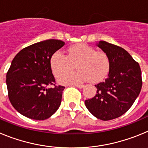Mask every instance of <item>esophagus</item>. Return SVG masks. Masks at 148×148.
I'll return each mask as SVG.
<instances>
[{
	"instance_id": "1",
	"label": "esophagus",
	"mask_w": 148,
	"mask_h": 148,
	"mask_svg": "<svg viewBox=\"0 0 148 148\" xmlns=\"http://www.w3.org/2000/svg\"><path fill=\"white\" fill-rule=\"evenodd\" d=\"M74 86H75V87H78V88H79V89H82V88H83L84 87L83 84H75Z\"/></svg>"
}]
</instances>
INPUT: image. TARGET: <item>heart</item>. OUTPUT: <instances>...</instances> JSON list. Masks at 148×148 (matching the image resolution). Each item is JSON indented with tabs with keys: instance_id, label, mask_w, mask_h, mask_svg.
Instances as JSON below:
<instances>
[{
	"instance_id": "heart-1",
	"label": "heart",
	"mask_w": 148,
	"mask_h": 148,
	"mask_svg": "<svg viewBox=\"0 0 148 148\" xmlns=\"http://www.w3.org/2000/svg\"><path fill=\"white\" fill-rule=\"evenodd\" d=\"M75 64L78 71L65 74ZM50 66L56 77L63 75L59 82L64 84H78L90 80L96 83L102 81L110 71V60L107 53L95 51L85 44L71 46L67 56L61 51H56L50 58Z\"/></svg>"
}]
</instances>
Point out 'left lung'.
Wrapping results in <instances>:
<instances>
[{
  "label": "left lung",
  "mask_w": 148,
  "mask_h": 148,
  "mask_svg": "<svg viewBox=\"0 0 148 148\" xmlns=\"http://www.w3.org/2000/svg\"><path fill=\"white\" fill-rule=\"evenodd\" d=\"M97 46L110 60L108 78L96 84V94L85 101L88 110L103 121L114 119L131 108L140 93L142 72L138 63L125 49L104 40Z\"/></svg>",
  "instance_id": "obj_1"
}]
</instances>
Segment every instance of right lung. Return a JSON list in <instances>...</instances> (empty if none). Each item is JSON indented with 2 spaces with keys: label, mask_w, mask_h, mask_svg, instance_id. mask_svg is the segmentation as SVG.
<instances>
[{
  "label": "right lung",
  "mask_w": 148,
  "mask_h": 148,
  "mask_svg": "<svg viewBox=\"0 0 148 148\" xmlns=\"http://www.w3.org/2000/svg\"><path fill=\"white\" fill-rule=\"evenodd\" d=\"M64 44L56 39L43 40L23 48L13 58L6 86L10 102L18 113L44 120L58 109L65 87L56 85L50 58Z\"/></svg>",
  "instance_id": "right-lung-1"
}]
</instances>
